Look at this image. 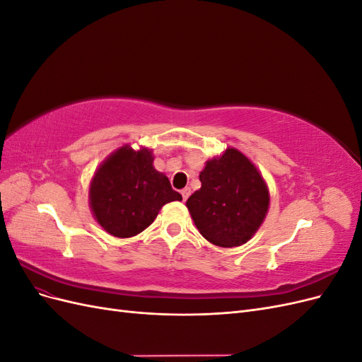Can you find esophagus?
I'll return each mask as SVG.
<instances>
[{
  "label": "esophagus",
  "instance_id": "34e87169",
  "mask_svg": "<svg viewBox=\"0 0 362 362\" xmlns=\"http://www.w3.org/2000/svg\"><path fill=\"white\" fill-rule=\"evenodd\" d=\"M181 196H182V201H187V198L190 196V189L185 187L181 190Z\"/></svg>",
  "mask_w": 362,
  "mask_h": 362
}]
</instances>
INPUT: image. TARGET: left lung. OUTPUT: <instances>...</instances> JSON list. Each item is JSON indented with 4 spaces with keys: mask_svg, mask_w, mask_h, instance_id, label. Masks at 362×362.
<instances>
[{
    "mask_svg": "<svg viewBox=\"0 0 362 362\" xmlns=\"http://www.w3.org/2000/svg\"><path fill=\"white\" fill-rule=\"evenodd\" d=\"M201 189L185 202L204 238L221 247L242 246L255 235L270 205L269 187L243 152L226 148L205 163Z\"/></svg>",
    "mask_w": 362,
    "mask_h": 362,
    "instance_id": "obj_1",
    "label": "left lung"
}]
</instances>
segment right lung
<instances>
[{"mask_svg":"<svg viewBox=\"0 0 362 362\" xmlns=\"http://www.w3.org/2000/svg\"><path fill=\"white\" fill-rule=\"evenodd\" d=\"M182 201L169 178L154 168L149 148L124 145L112 152L93 173L89 205L95 221L117 238L140 234L156 221L163 205Z\"/></svg>","mask_w":362,"mask_h":362,"instance_id":"1","label":"right lung"}]
</instances>
